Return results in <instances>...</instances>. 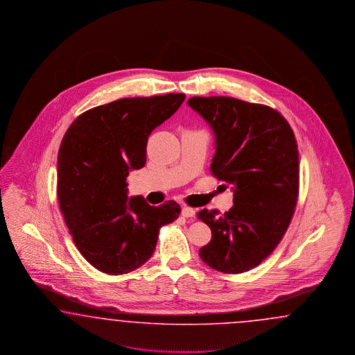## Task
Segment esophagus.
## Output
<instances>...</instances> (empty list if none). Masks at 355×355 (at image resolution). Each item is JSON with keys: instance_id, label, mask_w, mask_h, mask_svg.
Masks as SVG:
<instances>
[{"instance_id": "34e87169", "label": "esophagus", "mask_w": 355, "mask_h": 355, "mask_svg": "<svg viewBox=\"0 0 355 355\" xmlns=\"http://www.w3.org/2000/svg\"><path fill=\"white\" fill-rule=\"evenodd\" d=\"M181 214H182L183 217H193L195 216V209L190 208V207H183Z\"/></svg>"}]
</instances>
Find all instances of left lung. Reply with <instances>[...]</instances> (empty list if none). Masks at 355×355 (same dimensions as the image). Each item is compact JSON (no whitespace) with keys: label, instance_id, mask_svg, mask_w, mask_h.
Listing matches in <instances>:
<instances>
[{"label":"left lung","instance_id":"left-lung-1","mask_svg":"<svg viewBox=\"0 0 355 355\" xmlns=\"http://www.w3.org/2000/svg\"><path fill=\"white\" fill-rule=\"evenodd\" d=\"M187 104L214 130L211 172L234 193V205L224 215L198 212L212 232L199 257L224 273L248 272L277 248L294 215L297 140L288 121L267 105L227 96H195Z\"/></svg>","mask_w":355,"mask_h":355}]
</instances>
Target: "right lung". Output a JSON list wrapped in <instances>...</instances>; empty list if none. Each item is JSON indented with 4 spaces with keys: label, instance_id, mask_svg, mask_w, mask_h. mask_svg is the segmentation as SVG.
<instances>
[{
    "label": "right lung",
    "instance_id": "obj_1",
    "mask_svg": "<svg viewBox=\"0 0 355 355\" xmlns=\"http://www.w3.org/2000/svg\"><path fill=\"white\" fill-rule=\"evenodd\" d=\"M183 94L126 97L82 113L58 150L57 193L79 252L107 275H125L152 257L159 230L178 218L168 200L150 205L128 196L126 177L146 164L153 130L172 117Z\"/></svg>",
    "mask_w": 355,
    "mask_h": 355
}]
</instances>
